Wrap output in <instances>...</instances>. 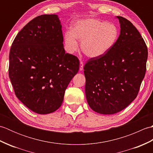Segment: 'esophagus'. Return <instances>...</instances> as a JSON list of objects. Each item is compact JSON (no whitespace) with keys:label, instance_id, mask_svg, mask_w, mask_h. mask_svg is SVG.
<instances>
[{"label":"esophagus","instance_id":"1","mask_svg":"<svg viewBox=\"0 0 153 153\" xmlns=\"http://www.w3.org/2000/svg\"><path fill=\"white\" fill-rule=\"evenodd\" d=\"M79 70L81 71H82L83 70V62L81 60L80 61V65H79Z\"/></svg>","mask_w":153,"mask_h":153}]
</instances>
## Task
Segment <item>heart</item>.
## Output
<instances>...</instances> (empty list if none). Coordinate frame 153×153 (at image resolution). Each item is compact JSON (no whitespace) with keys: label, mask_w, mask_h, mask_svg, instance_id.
Returning a JSON list of instances; mask_svg holds the SVG:
<instances>
[{"label":"heart","mask_w":153,"mask_h":153,"mask_svg":"<svg viewBox=\"0 0 153 153\" xmlns=\"http://www.w3.org/2000/svg\"><path fill=\"white\" fill-rule=\"evenodd\" d=\"M118 37L116 25L97 19H83L76 22L64 35L65 47L68 53H74L81 48L87 56L97 58L105 55L111 49Z\"/></svg>","instance_id":"b5f03b06"}]
</instances>
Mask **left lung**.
<instances>
[{
	"label": "left lung",
	"instance_id": "obj_1",
	"mask_svg": "<svg viewBox=\"0 0 153 153\" xmlns=\"http://www.w3.org/2000/svg\"><path fill=\"white\" fill-rule=\"evenodd\" d=\"M120 34L108 53L90 58L84 66L85 95L96 112L113 114L137 97L146 72L148 49L131 22L117 16Z\"/></svg>",
	"mask_w": 153,
	"mask_h": 153
}]
</instances>
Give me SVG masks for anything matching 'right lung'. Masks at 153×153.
Listing matches in <instances>:
<instances>
[{
  "label": "right lung",
  "instance_id": "1",
  "mask_svg": "<svg viewBox=\"0 0 153 153\" xmlns=\"http://www.w3.org/2000/svg\"><path fill=\"white\" fill-rule=\"evenodd\" d=\"M56 14L35 18L16 35L10 51L8 74L16 96L40 114L62 105L68 84L79 68L77 56L65 53Z\"/></svg>",
  "mask_w": 153,
  "mask_h": 153
}]
</instances>
